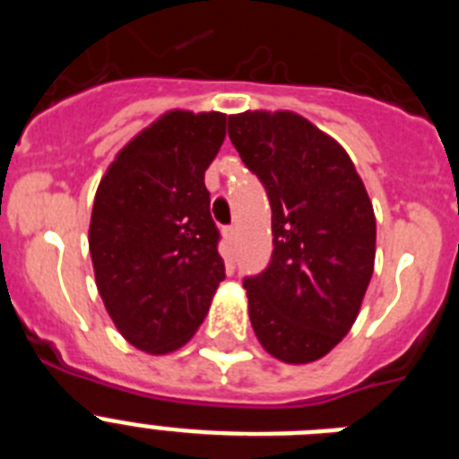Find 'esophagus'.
<instances>
[{"label":"esophagus","mask_w":459,"mask_h":459,"mask_svg":"<svg viewBox=\"0 0 459 459\" xmlns=\"http://www.w3.org/2000/svg\"><path fill=\"white\" fill-rule=\"evenodd\" d=\"M222 238H225L227 246H234V241H237V230L234 227H222Z\"/></svg>","instance_id":"esophagus-1"}]
</instances>
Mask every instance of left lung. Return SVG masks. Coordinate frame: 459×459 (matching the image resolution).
<instances>
[{"instance_id":"1","label":"left lung","mask_w":459,"mask_h":459,"mask_svg":"<svg viewBox=\"0 0 459 459\" xmlns=\"http://www.w3.org/2000/svg\"><path fill=\"white\" fill-rule=\"evenodd\" d=\"M230 140L271 202L273 255L243 280L250 324L271 356L312 363L359 317L375 271L372 202L347 152L296 112L230 115Z\"/></svg>"}]
</instances>
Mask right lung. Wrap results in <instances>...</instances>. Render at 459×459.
Instances as JSON below:
<instances>
[{
  "mask_svg": "<svg viewBox=\"0 0 459 459\" xmlns=\"http://www.w3.org/2000/svg\"><path fill=\"white\" fill-rule=\"evenodd\" d=\"M225 119L169 109L117 153L93 197L96 287L117 331L147 354L184 347L225 280L204 186Z\"/></svg>",
  "mask_w": 459,
  "mask_h": 459,
  "instance_id": "right-lung-1",
  "label": "right lung"
}]
</instances>
